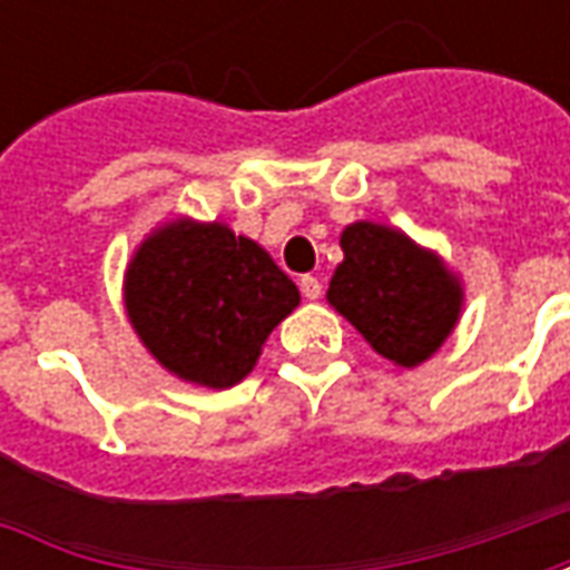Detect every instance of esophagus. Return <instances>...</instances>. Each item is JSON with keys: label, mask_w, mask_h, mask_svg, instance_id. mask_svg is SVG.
Masks as SVG:
<instances>
[{"label": "esophagus", "mask_w": 570, "mask_h": 570, "mask_svg": "<svg viewBox=\"0 0 570 570\" xmlns=\"http://www.w3.org/2000/svg\"><path fill=\"white\" fill-rule=\"evenodd\" d=\"M298 286H302V296L311 298V302L323 296V284L314 277V274H305V277L298 281Z\"/></svg>", "instance_id": "34e87169"}]
</instances>
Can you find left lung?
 <instances>
[{
  "label": "left lung",
  "instance_id": "left-lung-1",
  "mask_svg": "<svg viewBox=\"0 0 570 570\" xmlns=\"http://www.w3.org/2000/svg\"><path fill=\"white\" fill-rule=\"evenodd\" d=\"M338 244L345 259L326 289L330 305L396 366L412 370L433 357L461 317L458 274L391 225L360 219Z\"/></svg>",
  "mask_w": 570,
  "mask_h": 570
}]
</instances>
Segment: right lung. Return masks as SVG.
I'll use <instances>...</instances> for the list:
<instances>
[{
  "label": "right lung",
  "mask_w": 570,
  "mask_h": 570,
  "mask_svg": "<svg viewBox=\"0 0 570 570\" xmlns=\"http://www.w3.org/2000/svg\"><path fill=\"white\" fill-rule=\"evenodd\" d=\"M296 305V284L272 256L223 223H164L125 272V308L146 351L176 379L216 391L247 379Z\"/></svg>",
  "instance_id": "obj_1"
}]
</instances>
